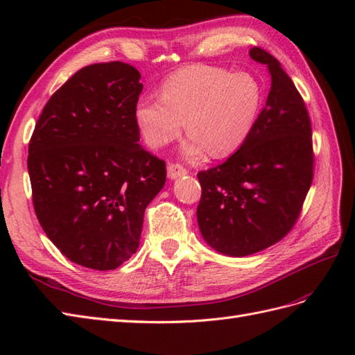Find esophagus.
Listing matches in <instances>:
<instances>
[{
    "label": "esophagus",
    "instance_id": "obj_1",
    "mask_svg": "<svg viewBox=\"0 0 355 355\" xmlns=\"http://www.w3.org/2000/svg\"><path fill=\"white\" fill-rule=\"evenodd\" d=\"M186 173H187V169L184 168L183 164H180V163H169V166H168V177H169L171 180H175V178H178V177L186 175Z\"/></svg>",
    "mask_w": 355,
    "mask_h": 355
}]
</instances>
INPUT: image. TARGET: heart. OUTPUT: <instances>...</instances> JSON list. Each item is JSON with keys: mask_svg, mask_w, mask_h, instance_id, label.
Returning a JSON list of instances; mask_svg holds the SVG:
<instances>
[{"mask_svg": "<svg viewBox=\"0 0 355 355\" xmlns=\"http://www.w3.org/2000/svg\"><path fill=\"white\" fill-rule=\"evenodd\" d=\"M261 84L250 73H232L221 67L191 65L169 74L160 97H143L135 119L150 148L162 149L183 131L191 139L183 148L189 158L227 157L244 145L258 117Z\"/></svg>", "mask_w": 355, "mask_h": 355, "instance_id": "obj_1", "label": "heart"}]
</instances>
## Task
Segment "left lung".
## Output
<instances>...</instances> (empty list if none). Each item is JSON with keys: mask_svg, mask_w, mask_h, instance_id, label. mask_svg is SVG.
I'll list each match as a JSON object with an SVG mask.
<instances>
[{"mask_svg": "<svg viewBox=\"0 0 355 355\" xmlns=\"http://www.w3.org/2000/svg\"><path fill=\"white\" fill-rule=\"evenodd\" d=\"M271 87L245 143L224 163L198 172L200 232L216 252L247 256L288 235L302 212L314 175L311 120L281 62L261 47Z\"/></svg>", "mask_w": 355, "mask_h": 355, "instance_id": "obj_1", "label": "left lung"}]
</instances>
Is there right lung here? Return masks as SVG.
<instances>
[{"instance_id":"obj_1","label":"right lung","mask_w":355,"mask_h":355,"mask_svg":"<svg viewBox=\"0 0 355 355\" xmlns=\"http://www.w3.org/2000/svg\"><path fill=\"white\" fill-rule=\"evenodd\" d=\"M140 73L123 62L76 71L45 103L28 143L32 201L64 256L114 270L137 252L166 163L139 145Z\"/></svg>"}]
</instances>
